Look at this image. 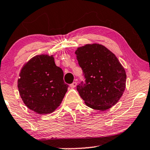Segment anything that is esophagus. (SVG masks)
<instances>
[{
    "mask_svg": "<svg viewBox=\"0 0 150 150\" xmlns=\"http://www.w3.org/2000/svg\"><path fill=\"white\" fill-rule=\"evenodd\" d=\"M76 85H77L76 82H74V83H71L69 86H70L71 88H74V87H76Z\"/></svg>",
    "mask_w": 150,
    "mask_h": 150,
    "instance_id": "34e87169",
    "label": "esophagus"
}]
</instances>
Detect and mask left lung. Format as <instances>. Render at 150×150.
I'll use <instances>...</instances> for the list:
<instances>
[{"label": "left lung", "instance_id": "8db88e82", "mask_svg": "<svg viewBox=\"0 0 150 150\" xmlns=\"http://www.w3.org/2000/svg\"><path fill=\"white\" fill-rule=\"evenodd\" d=\"M85 77L77 91L86 105L106 110L117 103L126 88L124 67L111 51L103 45L87 44L75 51Z\"/></svg>", "mask_w": 150, "mask_h": 150}]
</instances>
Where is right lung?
Segmentation results:
<instances>
[{
    "label": "right lung",
    "instance_id": "1",
    "mask_svg": "<svg viewBox=\"0 0 150 150\" xmlns=\"http://www.w3.org/2000/svg\"><path fill=\"white\" fill-rule=\"evenodd\" d=\"M67 87L63 70L55 65L53 55L46 54L36 55L24 63L18 80L24 104L40 115L54 112L60 106Z\"/></svg>",
    "mask_w": 150,
    "mask_h": 150
}]
</instances>
